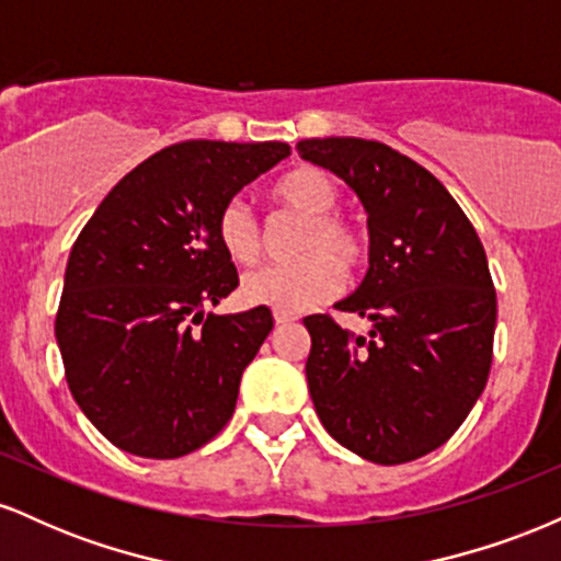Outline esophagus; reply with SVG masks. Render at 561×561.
I'll list each match as a JSON object with an SVG mask.
<instances>
[{"label":"esophagus","mask_w":561,"mask_h":561,"mask_svg":"<svg viewBox=\"0 0 561 561\" xmlns=\"http://www.w3.org/2000/svg\"><path fill=\"white\" fill-rule=\"evenodd\" d=\"M289 321H293V317H289V313H274V324H276V327L289 324Z\"/></svg>","instance_id":"obj_1"}]
</instances>
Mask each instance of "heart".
Masks as SVG:
<instances>
[{
	"mask_svg": "<svg viewBox=\"0 0 561 561\" xmlns=\"http://www.w3.org/2000/svg\"><path fill=\"white\" fill-rule=\"evenodd\" d=\"M274 199L282 208L306 216L295 248L300 261L274 263L244 274L240 293L250 306L300 313L330 300L343 287V272L362 266L366 244L351 221L334 214L343 203V192L321 169H298L282 176L274 184ZM216 234L234 263L250 266L259 261L261 227L242 199H231L218 214Z\"/></svg>",
	"mask_w": 561,
	"mask_h": 561,
	"instance_id": "obj_1",
	"label": "heart"
}]
</instances>
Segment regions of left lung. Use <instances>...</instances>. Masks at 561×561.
<instances>
[{
  "label": "left lung",
  "instance_id": "obj_1",
  "mask_svg": "<svg viewBox=\"0 0 561 561\" xmlns=\"http://www.w3.org/2000/svg\"><path fill=\"white\" fill-rule=\"evenodd\" d=\"M298 152L343 179L369 216V268L337 302L369 319V334L324 313L302 319L313 409L366 461L420 459L459 430L491 375L495 289L485 250L446 186L382 141L302 139Z\"/></svg>",
  "mask_w": 561,
  "mask_h": 561
}]
</instances>
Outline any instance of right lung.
<instances>
[{
    "mask_svg": "<svg viewBox=\"0 0 561 561\" xmlns=\"http://www.w3.org/2000/svg\"><path fill=\"white\" fill-rule=\"evenodd\" d=\"M289 156L285 141L171 145L107 192L70 250L55 337L68 388L113 446L176 459L231 420L266 306L208 313L240 285L218 214Z\"/></svg>",
    "mask_w": 561,
    "mask_h": 561,
    "instance_id": "1",
    "label": "right lung"
}]
</instances>
